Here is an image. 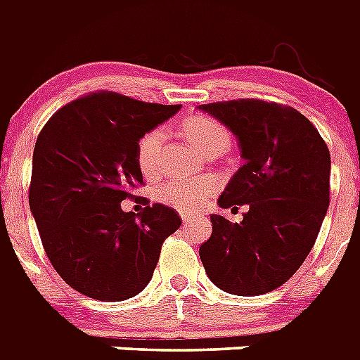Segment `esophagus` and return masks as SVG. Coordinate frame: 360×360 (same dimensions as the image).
<instances>
[{
  "label": "esophagus",
  "instance_id": "obj_1",
  "mask_svg": "<svg viewBox=\"0 0 360 360\" xmlns=\"http://www.w3.org/2000/svg\"><path fill=\"white\" fill-rule=\"evenodd\" d=\"M180 216H182L184 224H191V221H193V218H195V214L189 211H180Z\"/></svg>",
  "mask_w": 360,
  "mask_h": 360
}]
</instances>
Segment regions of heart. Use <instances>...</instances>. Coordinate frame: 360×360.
Segmentation results:
<instances>
[{
  "instance_id": "b5f03b06",
  "label": "heart",
  "mask_w": 360,
  "mask_h": 360,
  "mask_svg": "<svg viewBox=\"0 0 360 360\" xmlns=\"http://www.w3.org/2000/svg\"><path fill=\"white\" fill-rule=\"evenodd\" d=\"M184 135L189 139L193 148L200 149L209 142L216 141V139H225L224 128L219 126L216 120L209 119V117H189L184 122ZM160 129H151L146 133L139 141L136 146V164L141 167L144 174H153L157 169V158L158 149L162 144ZM218 182L212 178H202V180H174V182H167L157 191V198L160 202L173 205L174 209L180 211H193V209L202 207L203 203L207 202L212 195H214Z\"/></svg>"
}]
</instances>
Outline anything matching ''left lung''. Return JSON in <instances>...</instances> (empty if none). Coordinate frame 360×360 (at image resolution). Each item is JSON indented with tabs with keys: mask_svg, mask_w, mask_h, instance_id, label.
Returning <instances> with one entry per match:
<instances>
[{
	"mask_svg": "<svg viewBox=\"0 0 360 360\" xmlns=\"http://www.w3.org/2000/svg\"><path fill=\"white\" fill-rule=\"evenodd\" d=\"M198 110L236 136L243 160L218 205H249L240 224L211 214L200 259L224 292H272L297 272L317 240L330 203L328 148L294 108L243 98Z\"/></svg>",
	"mask_w": 360,
	"mask_h": 360,
	"instance_id": "8db88e82",
	"label": "left lung"
}]
</instances>
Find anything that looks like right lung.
Listing matches in <instances>:
<instances>
[{
  "mask_svg": "<svg viewBox=\"0 0 360 360\" xmlns=\"http://www.w3.org/2000/svg\"><path fill=\"white\" fill-rule=\"evenodd\" d=\"M180 108L101 91L63 106L41 129L28 203L50 263L81 294L124 301L144 290L162 243L182 225L162 203L136 214L120 207L142 186L139 141Z\"/></svg>",
  "mask_w": 360,
  "mask_h": 360,
  "instance_id": "right-lung-1",
  "label": "right lung"
}]
</instances>
